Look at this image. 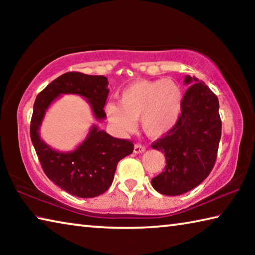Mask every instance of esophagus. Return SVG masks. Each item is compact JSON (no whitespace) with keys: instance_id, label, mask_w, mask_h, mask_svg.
I'll return each mask as SVG.
<instances>
[{"instance_id":"esophagus-1","label":"esophagus","mask_w":255,"mask_h":255,"mask_svg":"<svg viewBox=\"0 0 255 255\" xmlns=\"http://www.w3.org/2000/svg\"><path fill=\"white\" fill-rule=\"evenodd\" d=\"M145 149L146 148L141 144H136L135 147H133V153H135V154H140V153L145 152Z\"/></svg>"}]
</instances>
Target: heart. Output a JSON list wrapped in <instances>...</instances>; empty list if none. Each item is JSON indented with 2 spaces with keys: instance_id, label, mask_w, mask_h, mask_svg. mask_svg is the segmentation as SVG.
I'll return each mask as SVG.
<instances>
[{
  "instance_id": "heart-1",
  "label": "heart",
  "mask_w": 255,
  "mask_h": 255,
  "mask_svg": "<svg viewBox=\"0 0 255 255\" xmlns=\"http://www.w3.org/2000/svg\"><path fill=\"white\" fill-rule=\"evenodd\" d=\"M182 91L171 79L136 81L123 90L119 106L108 103L105 108L109 123L120 133L132 132L140 120L148 137L158 138L173 128L182 109Z\"/></svg>"
}]
</instances>
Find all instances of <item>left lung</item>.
Instances as JSON below:
<instances>
[{
  "label": "left lung",
  "instance_id": "obj_1",
  "mask_svg": "<svg viewBox=\"0 0 255 255\" xmlns=\"http://www.w3.org/2000/svg\"><path fill=\"white\" fill-rule=\"evenodd\" d=\"M189 85L175 126L152 144L164 153L165 169L152 179L153 188L165 196H180L196 188L215 165L222 120L218 98L197 77L187 75Z\"/></svg>",
  "mask_w": 255,
  "mask_h": 255
}]
</instances>
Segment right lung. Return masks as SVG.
I'll list each match as a JSON object with an SVG mask.
<instances>
[{
    "mask_svg": "<svg viewBox=\"0 0 255 255\" xmlns=\"http://www.w3.org/2000/svg\"><path fill=\"white\" fill-rule=\"evenodd\" d=\"M108 93L106 76L68 72L47 85L34 101L30 124L33 147L45 174L70 195L93 198L106 192L114 181L118 162L132 153L133 144L112 137L93 125L85 139L74 150L59 152L40 138L41 123L49 106L62 94H77L84 98L91 107L94 118L106 119L103 108Z\"/></svg>",
    "mask_w": 255,
    "mask_h": 255,
    "instance_id": "right-lung-1",
    "label": "right lung"
}]
</instances>
